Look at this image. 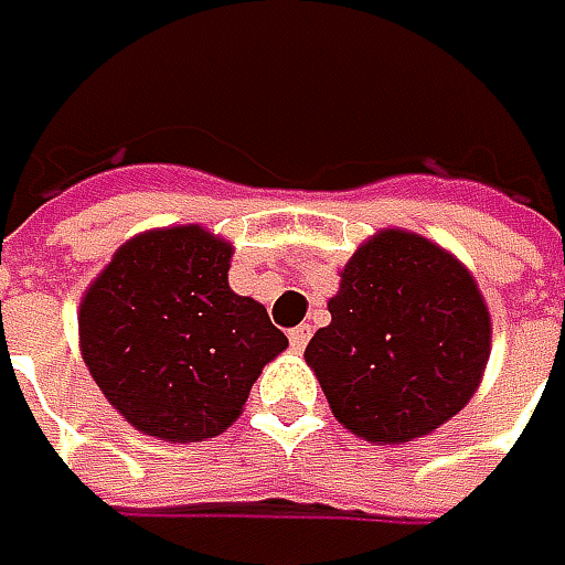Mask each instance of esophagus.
<instances>
[{
  "label": "esophagus",
  "mask_w": 565,
  "mask_h": 565,
  "mask_svg": "<svg viewBox=\"0 0 565 565\" xmlns=\"http://www.w3.org/2000/svg\"><path fill=\"white\" fill-rule=\"evenodd\" d=\"M308 339H311V327H308V323H301V327L289 330V345H292L295 352H305Z\"/></svg>",
  "instance_id": "34e87169"
}]
</instances>
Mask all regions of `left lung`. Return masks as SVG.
<instances>
[{"label":"left lung","instance_id":"8db88e82","mask_svg":"<svg viewBox=\"0 0 565 565\" xmlns=\"http://www.w3.org/2000/svg\"><path fill=\"white\" fill-rule=\"evenodd\" d=\"M330 317L305 359L333 415L371 444L430 434L481 383L488 305L471 273L422 235L386 228L355 250Z\"/></svg>","mask_w":565,"mask_h":565}]
</instances>
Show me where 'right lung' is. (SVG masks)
<instances>
[{
    "mask_svg": "<svg viewBox=\"0 0 565 565\" xmlns=\"http://www.w3.org/2000/svg\"><path fill=\"white\" fill-rule=\"evenodd\" d=\"M232 245L201 226L125 242L81 301V355L141 434L191 444L238 418L250 383L289 339L228 289Z\"/></svg>",
    "mask_w": 565,
    "mask_h": 565,
    "instance_id": "obj_1",
    "label": "right lung"
}]
</instances>
